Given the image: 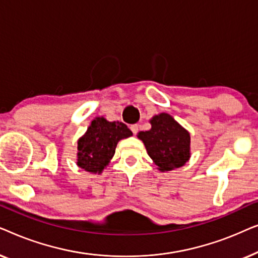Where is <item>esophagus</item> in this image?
<instances>
[{
    "instance_id": "1",
    "label": "esophagus",
    "mask_w": 258,
    "mask_h": 258,
    "mask_svg": "<svg viewBox=\"0 0 258 258\" xmlns=\"http://www.w3.org/2000/svg\"><path fill=\"white\" fill-rule=\"evenodd\" d=\"M130 129H132L134 135H136V134L139 133V125H137V124H133L132 126H130Z\"/></svg>"
}]
</instances>
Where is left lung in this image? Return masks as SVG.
<instances>
[{"instance_id": "1", "label": "left lung", "mask_w": 258, "mask_h": 258, "mask_svg": "<svg viewBox=\"0 0 258 258\" xmlns=\"http://www.w3.org/2000/svg\"><path fill=\"white\" fill-rule=\"evenodd\" d=\"M151 128L140 132L137 137L146 146L147 153L162 172L181 168L190 160V134L167 112L150 119Z\"/></svg>"}]
</instances>
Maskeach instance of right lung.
Instances as JSON below:
<instances>
[{
    "mask_svg": "<svg viewBox=\"0 0 258 258\" xmlns=\"http://www.w3.org/2000/svg\"><path fill=\"white\" fill-rule=\"evenodd\" d=\"M133 135L122 122L95 117L87 132L77 141V167L91 174H101L114 157L119 141Z\"/></svg>",
    "mask_w": 258,
    "mask_h": 258,
    "instance_id": "add662e5",
    "label": "right lung"
}]
</instances>
